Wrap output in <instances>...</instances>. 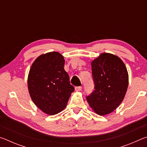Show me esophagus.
<instances>
[{
  "instance_id": "1",
  "label": "esophagus",
  "mask_w": 147,
  "mask_h": 147,
  "mask_svg": "<svg viewBox=\"0 0 147 147\" xmlns=\"http://www.w3.org/2000/svg\"><path fill=\"white\" fill-rule=\"evenodd\" d=\"M82 88L81 86L76 87V88H75V91H80L82 90Z\"/></svg>"
}]
</instances>
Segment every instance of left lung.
I'll return each mask as SVG.
<instances>
[{
  "label": "left lung",
  "mask_w": 147,
  "mask_h": 147,
  "mask_svg": "<svg viewBox=\"0 0 147 147\" xmlns=\"http://www.w3.org/2000/svg\"><path fill=\"white\" fill-rule=\"evenodd\" d=\"M94 90L86 97L89 105L99 115L115 110L123 100L128 86V73L120 58L102 53L91 62Z\"/></svg>",
  "instance_id": "obj_1"
}]
</instances>
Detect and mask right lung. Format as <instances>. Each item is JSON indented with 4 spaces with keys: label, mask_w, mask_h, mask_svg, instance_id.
<instances>
[{
    "label": "right lung",
    "mask_w": 147,
    "mask_h": 147,
    "mask_svg": "<svg viewBox=\"0 0 147 147\" xmlns=\"http://www.w3.org/2000/svg\"><path fill=\"white\" fill-rule=\"evenodd\" d=\"M64 64V58L60 53L51 52L38 57L30 69V95L36 106L48 115H55L63 110L74 91Z\"/></svg>",
    "instance_id": "add662e5"
}]
</instances>
